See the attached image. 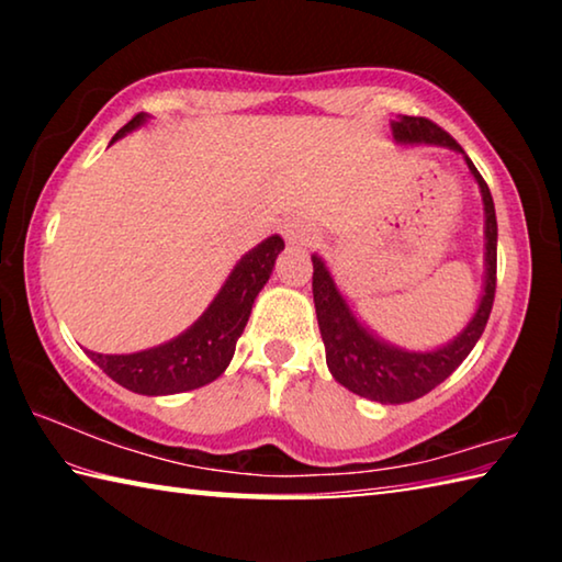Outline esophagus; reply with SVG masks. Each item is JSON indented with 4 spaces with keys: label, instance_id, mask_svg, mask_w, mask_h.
Returning a JSON list of instances; mask_svg holds the SVG:
<instances>
[{
    "label": "esophagus",
    "instance_id": "1",
    "mask_svg": "<svg viewBox=\"0 0 562 562\" xmlns=\"http://www.w3.org/2000/svg\"><path fill=\"white\" fill-rule=\"evenodd\" d=\"M280 231L284 235V240L292 243V245H310L312 237H315V235H312L310 227L300 223V221H284L280 225Z\"/></svg>",
    "mask_w": 562,
    "mask_h": 562
}]
</instances>
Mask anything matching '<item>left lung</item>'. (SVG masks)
<instances>
[{"label":"left lung","instance_id":"8db88e82","mask_svg":"<svg viewBox=\"0 0 562 562\" xmlns=\"http://www.w3.org/2000/svg\"><path fill=\"white\" fill-rule=\"evenodd\" d=\"M394 138L404 144H439L449 146L463 154V148L456 144V138L449 136L439 123H434L424 116H402L392 123ZM473 178L479 180L483 205H486V290L479 310L459 337L451 345H446L436 351H402L384 345L376 337L359 325L341 300V294L335 288V280L329 278L317 255L312 258V294H315V310L325 341L327 367L331 376L341 386L359 396L372 398L382 404H404L414 398L429 394L431 389L439 386L443 379H449L461 361L471 355L475 341L481 339L483 329L493 310V297H496V243H498V223L496 207H493L491 190L486 180L475 170L469 156H463Z\"/></svg>","mask_w":562,"mask_h":562}]
</instances>
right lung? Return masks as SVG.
I'll list each match as a JSON object with an SVG mask.
<instances>
[{
    "instance_id": "1",
    "label": "right lung",
    "mask_w": 562,
    "mask_h": 562,
    "mask_svg": "<svg viewBox=\"0 0 562 562\" xmlns=\"http://www.w3.org/2000/svg\"><path fill=\"white\" fill-rule=\"evenodd\" d=\"M144 123V113H136L113 140ZM111 140V144H113ZM284 247L280 235H272L250 255L235 265L223 290L207 307L205 315L183 335L168 345L138 351V355H97L89 357L106 372L113 382L136 394H178L211 384L225 372L235 355V345L250 317L252 302L268 282L274 258Z\"/></svg>"
}]
</instances>
